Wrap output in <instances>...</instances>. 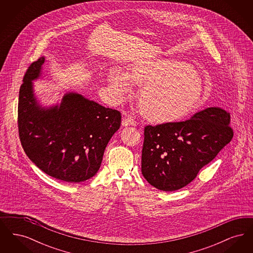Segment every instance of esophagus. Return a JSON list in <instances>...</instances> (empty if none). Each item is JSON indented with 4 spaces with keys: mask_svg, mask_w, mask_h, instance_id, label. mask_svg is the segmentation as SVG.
<instances>
[{
    "mask_svg": "<svg viewBox=\"0 0 253 253\" xmlns=\"http://www.w3.org/2000/svg\"><path fill=\"white\" fill-rule=\"evenodd\" d=\"M121 125L122 126H133V125H135V121L132 120V118H130L129 116H127V117H124L123 119H122V121H121Z\"/></svg>",
    "mask_w": 253,
    "mask_h": 253,
    "instance_id": "obj_1",
    "label": "esophagus"
}]
</instances>
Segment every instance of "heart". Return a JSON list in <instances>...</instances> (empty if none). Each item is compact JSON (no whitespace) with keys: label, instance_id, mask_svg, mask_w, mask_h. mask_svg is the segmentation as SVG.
Here are the masks:
<instances>
[{"label":"heart","instance_id":"heart-1","mask_svg":"<svg viewBox=\"0 0 253 253\" xmlns=\"http://www.w3.org/2000/svg\"><path fill=\"white\" fill-rule=\"evenodd\" d=\"M110 93L121 102L132 85H141L137 103L146 119L157 122L176 121L197 108L204 92L199 75L190 64L171 59H144L129 65L126 73L112 68L108 73Z\"/></svg>","mask_w":253,"mask_h":253}]
</instances>
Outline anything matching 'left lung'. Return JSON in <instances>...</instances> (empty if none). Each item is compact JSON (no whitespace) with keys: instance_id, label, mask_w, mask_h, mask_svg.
Listing matches in <instances>:
<instances>
[{"instance_id":"8db88e82","label":"left lung","mask_w":253,"mask_h":253,"mask_svg":"<svg viewBox=\"0 0 253 253\" xmlns=\"http://www.w3.org/2000/svg\"><path fill=\"white\" fill-rule=\"evenodd\" d=\"M229 123V113L210 107L187 121L146 126L141 157L145 179L165 192L187 186L230 142Z\"/></svg>"}]
</instances>
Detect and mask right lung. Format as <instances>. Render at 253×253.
Segmentation results:
<instances>
[{"instance_id":"1","label":"right lung","mask_w":253,"mask_h":253,"mask_svg":"<svg viewBox=\"0 0 253 253\" xmlns=\"http://www.w3.org/2000/svg\"><path fill=\"white\" fill-rule=\"evenodd\" d=\"M44 57L30 64L19 92L18 127L26 156L50 176L68 183L93 177L105 148L121 123L118 110L83 95L66 93L60 104L42 107L33 81L42 75Z\"/></svg>"}]
</instances>
